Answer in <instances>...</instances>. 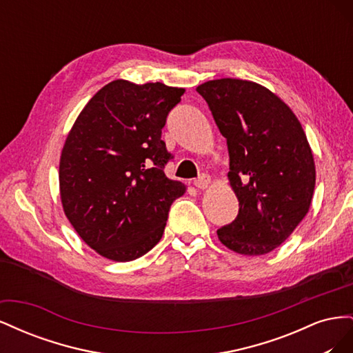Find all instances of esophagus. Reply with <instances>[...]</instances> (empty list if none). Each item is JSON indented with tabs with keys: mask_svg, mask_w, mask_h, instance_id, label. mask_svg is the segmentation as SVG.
Listing matches in <instances>:
<instances>
[{
	"mask_svg": "<svg viewBox=\"0 0 353 353\" xmlns=\"http://www.w3.org/2000/svg\"><path fill=\"white\" fill-rule=\"evenodd\" d=\"M193 184H194L197 188H200V190H206V188L209 187V184H210V176H209V175H201L200 178L194 179Z\"/></svg>",
	"mask_w": 353,
	"mask_h": 353,
	"instance_id": "esophagus-1",
	"label": "esophagus"
}]
</instances>
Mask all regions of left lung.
<instances>
[{
	"label": "left lung",
	"instance_id": "left-lung-1",
	"mask_svg": "<svg viewBox=\"0 0 353 353\" xmlns=\"http://www.w3.org/2000/svg\"><path fill=\"white\" fill-rule=\"evenodd\" d=\"M196 91L227 138L228 179L240 206L218 239L240 254L270 253L311 208L315 162L303 128L279 95L256 82L222 78Z\"/></svg>",
	"mask_w": 353,
	"mask_h": 353
}]
</instances>
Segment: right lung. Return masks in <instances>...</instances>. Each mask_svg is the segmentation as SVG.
Here are the masks:
<instances>
[{
    "label": "right lung",
    "instance_id": "obj_1",
    "mask_svg": "<svg viewBox=\"0 0 353 353\" xmlns=\"http://www.w3.org/2000/svg\"><path fill=\"white\" fill-rule=\"evenodd\" d=\"M184 88L116 79L74 121L59 166L63 210L78 236L110 261L130 262L162 239L172 201L185 185L169 179L162 140Z\"/></svg>",
    "mask_w": 353,
    "mask_h": 353
}]
</instances>
